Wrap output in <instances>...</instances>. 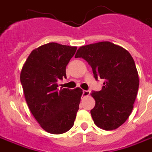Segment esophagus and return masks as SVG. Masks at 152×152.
Instances as JSON below:
<instances>
[{
    "label": "esophagus",
    "instance_id": "esophagus-1",
    "mask_svg": "<svg viewBox=\"0 0 152 152\" xmlns=\"http://www.w3.org/2000/svg\"><path fill=\"white\" fill-rule=\"evenodd\" d=\"M90 92H89V90H83V96L86 97V96H89Z\"/></svg>",
    "mask_w": 152,
    "mask_h": 152
}]
</instances>
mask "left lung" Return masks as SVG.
<instances>
[{
    "instance_id": "8db88e82",
    "label": "left lung",
    "mask_w": 152,
    "mask_h": 152,
    "mask_svg": "<svg viewBox=\"0 0 152 152\" xmlns=\"http://www.w3.org/2000/svg\"><path fill=\"white\" fill-rule=\"evenodd\" d=\"M75 58L92 67L95 79H103L102 90L92 92L95 106L90 113L94 124L107 131L124 124L133 109L139 89V75L130 53L121 46L104 41L82 46Z\"/></svg>"
}]
</instances>
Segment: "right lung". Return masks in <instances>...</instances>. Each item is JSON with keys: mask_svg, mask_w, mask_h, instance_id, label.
Here are the masks:
<instances>
[{"mask_svg": "<svg viewBox=\"0 0 152 152\" xmlns=\"http://www.w3.org/2000/svg\"><path fill=\"white\" fill-rule=\"evenodd\" d=\"M76 47L49 43L31 52L20 72V82L28 106L41 128L62 134L74 125L82 89H58L66 77V67Z\"/></svg>", "mask_w": 152, "mask_h": 152, "instance_id": "add662e5", "label": "right lung"}]
</instances>
